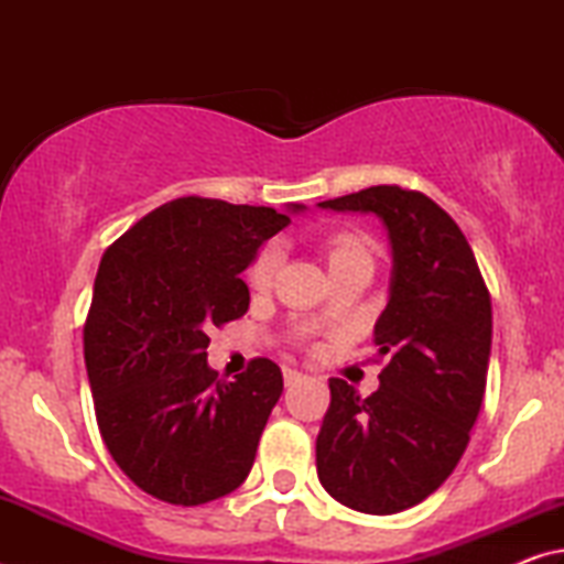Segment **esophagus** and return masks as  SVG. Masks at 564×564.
I'll return each mask as SVG.
<instances>
[{"label":"esophagus","mask_w":564,"mask_h":564,"mask_svg":"<svg viewBox=\"0 0 564 564\" xmlns=\"http://www.w3.org/2000/svg\"><path fill=\"white\" fill-rule=\"evenodd\" d=\"M301 378H303L301 370H295V368H285V370H283V380H285V386H293L295 380H301Z\"/></svg>","instance_id":"34e87169"}]
</instances>
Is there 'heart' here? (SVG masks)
<instances>
[{"label":"heart","mask_w":564,"mask_h":564,"mask_svg":"<svg viewBox=\"0 0 564 564\" xmlns=\"http://www.w3.org/2000/svg\"><path fill=\"white\" fill-rule=\"evenodd\" d=\"M326 253H328V263L336 265L343 261H356V259H368V248L366 241L358 236H348V234H336L326 238ZM281 261V246L279 243H269L263 251L256 256V261L248 269V281L256 289H265L273 281L275 265Z\"/></svg>","instance_id":"b5f03b06"}]
</instances>
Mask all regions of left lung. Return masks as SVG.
<instances>
[{
    "label": "left lung",
    "instance_id": "left-lung-1",
    "mask_svg": "<svg viewBox=\"0 0 564 564\" xmlns=\"http://www.w3.org/2000/svg\"><path fill=\"white\" fill-rule=\"evenodd\" d=\"M318 206L378 216L393 256L373 328L388 366L368 398L330 378L318 480L350 510L403 512L441 488L470 441L488 378L490 293L460 228L420 191L370 186Z\"/></svg>",
    "mask_w": 564,
    "mask_h": 564
}]
</instances>
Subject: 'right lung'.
Listing matches in <instances>:
<instances>
[{
    "mask_svg": "<svg viewBox=\"0 0 564 564\" xmlns=\"http://www.w3.org/2000/svg\"><path fill=\"white\" fill-rule=\"evenodd\" d=\"M303 208L174 198L104 253L84 326L94 410L113 460L154 498L204 505L251 473L281 368L256 358L218 380L206 330L248 311L241 273Z\"/></svg>",
    "mask_w": 564,
    "mask_h": 564,
    "instance_id": "1",
    "label": "right lung"
}]
</instances>
